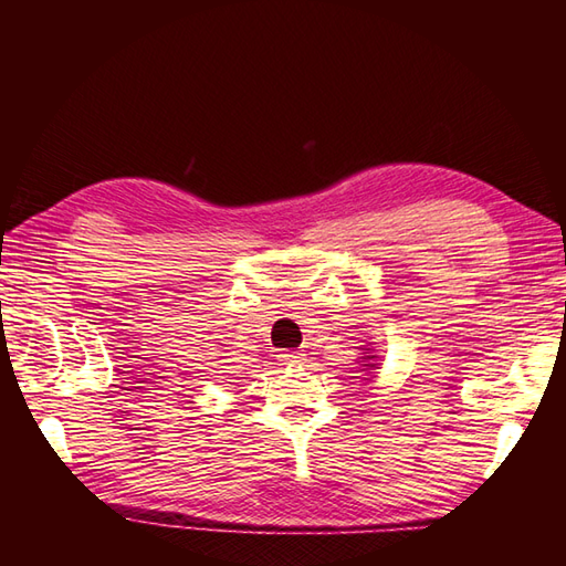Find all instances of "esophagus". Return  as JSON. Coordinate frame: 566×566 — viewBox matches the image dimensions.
I'll return each instance as SVG.
<instances>
[{
  "instance_id": "esophagus-1",
  "label": "esophagus",
  "mask_w": 566,
  "mask_h": 566,
  "mask_svg": "<svg viewBox=\"0 0 566 566\" xmlns=\"http://www.w3.org/2000/svg\"><path fill=\"white\" fill-rule=\"evenodd\" d=\"M280 359H282V365H298L304 359V353L302 350H284V353H280Z\"/></svg>"
}]
</instances>
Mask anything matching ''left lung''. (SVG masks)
<instances>
[{
  "instance_id": "left-lung-1",
  "label": "left lung",
  "mask_w": 566,
  "mask_h": 566,
  "mask_svg": "<svg viewBox=\"0 0 566 566\" xmlns=\"http://www.w3.org/2000/svg\"><path fill=\"white\" fill-rule=\"evenodd\" d=\"M363 359H367V363H369V365H365V367H369V369H371V367H375V355H365Z\"/></svg>"
}]
</instances>
